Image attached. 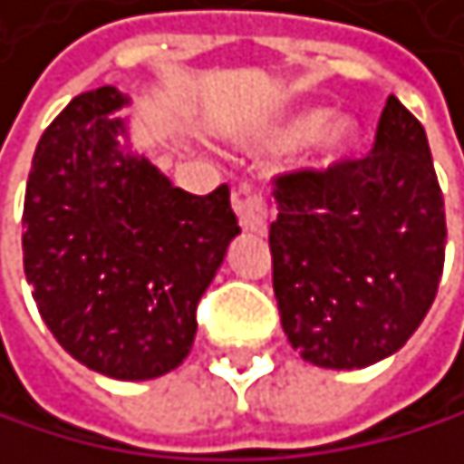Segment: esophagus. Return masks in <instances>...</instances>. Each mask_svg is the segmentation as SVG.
<instances>
[{"mask_svg": "<svg viewBox=\"0 0 464 464\" xmlns=\"http://www.w3.org/2000/svg\"><path fill=\"white\" fill-rule=\"evenodd\" d=\"M234 211L239 217V225L250 234H265L267 230V202L262 194L250 191L247 186L234 194Z\"/></svg>", "mask_w": 464, "mask_h": 464, "instance_id": "1", "label": "esophagus"}]
</instances>
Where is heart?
I'll return each mask as SVG.
<instances>
[{
	"label": "heart",
	"mask_w": 464,
	"mask_h": 464,
	"mask_svg": "<svg viewBox=\"0 0 464 464\" xmlns=\"http://www.w3.org/2000/svg\"><path fill=\"white\" fill-rule=\"evenodd\" d=\"M315 136V154L318 163H333L335 157H341L346 151V143L352 140V123L343 118H333L329 121V112L321 106H310V109H298V112L287 115L282 123H276L267 131V146L273 149H287L301 143L304 138Z\"/></svg>",
	"instance_id": "1"
}]
</instances>
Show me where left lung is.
<instances>
[{
	"label": "left lung",
	"instance_id": "obj_1",
	"mask_svg": "<svg viewBox=\"0 0 464 464\" xmlns=\"http://www.w3.org/2000/svg\"><path fill=\"white\" fill-rule=\"evenodd\" d=\"M273 293L304 361L363 369L403 346L445 265V202L422 123L389 95L374 149L276 177Z\"/></svg>",
	"mask_w": 464,
	"mask_h": 464
}]
</instances>
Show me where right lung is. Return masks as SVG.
<instances>
[{
    "label": "right lung",
    "instance_id": "obj_1",
    "mask_svg": "<svg viewBox=\"0 0 464 464\" xmlns=\"http://www.w3.org/2000/svg\"><path fill=\"white\" fill-rule=\"evenodd\" d=\"M115 87L72 98L35 146L22 250L35 307L92 372L151 381L188 358L197 304L239 234L230 191L194 197L131 154Z\"/></svg>",
    "mask_w": 464,
    "mask_h": 464
}]
</instances>
